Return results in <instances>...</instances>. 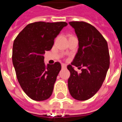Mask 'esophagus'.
<instances>
[{
	"label": "esophagus",
	"mask_w": 122,
	"mask_h": 122,
	"mask_svg": "<svg viewBox=\"0 0 122 122\" xmlns=\"http://www.w3.org/2000/svg\"><path fill=\"white\" fill-rule=\"evenodd\" d=\"M61 66H62V68H63V69H65V68L66 67V65H65V64L63 63L62 65H61Z\"/></svg>",
	"instance_id": "1"
}]
</instances>
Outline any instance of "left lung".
Instances as JSON below:
<instances>
[{"label": "left lung", "instance_id": "left-lung-1", "mask_svg": "<svg viewBox=\"0 0 122 122\" xmlns=\"http://www.w3.org/2000/svg\"><path fill=\"white\" fill-rule=\"evenodd\" d=\"M78 39V52L71 65L67 66L71 72L68 87L74 99L86 101L90 99L99 90L110 66L108 44L102 35L93 25L84 21H71ZM73 66L80 68V73Z\"/></svg>", "mask_w": 122, "mask_h": 122}]
</instances>
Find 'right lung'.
<instances>
[{"instance_id":"1","label":"right lung","mask_w":122,"mask_h":122,"mask_svg":"<svg viewBox=\"0 0 122 122\" xmlns=\"http://www.w3.org/2000/svg\"><path fill=\"white\" fill-rule=\"evenodd\" d=\"M67 23L64 21L30 23L15 38L12 62L22 90L37 101L50 98L61 65L59 62L46 65L44 54L50 50L54 39Z\"/></svg>"}]
</instances>
